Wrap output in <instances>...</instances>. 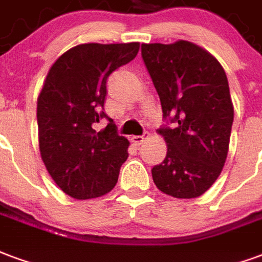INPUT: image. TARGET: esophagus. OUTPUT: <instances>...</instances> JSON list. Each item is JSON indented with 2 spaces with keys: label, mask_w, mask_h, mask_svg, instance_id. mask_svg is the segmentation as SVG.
Returning <instances> with one entry per match:
<instances>
[{
  "label": "esophagus",
  "mask_w": 262,
  "mask_h": 262,
  "mask_svg": "<svg viewBox=\"0 0 262 262\" xmlns=\"http://www.w3.org/2000/svg\"><path fill=\"white\" fill-rule=\"evenodd\" d=\"M145 139L146 138H145L144 135H134L133 138H131V141H133L134 145H141V144H144Z\"/></svg>",
  "instance_id": "34e87169"
}]
</instances>
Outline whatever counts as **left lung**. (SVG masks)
Segmentation results:
<instances>
[{"label": "left lung", "instance_id": "8db88e82", "mask_svg": "<svg viewBox=\"0 0 262 262\" xmlns=\"http://www.w3.org/2000/svg\"><path fill=\"white\" fill-rule=\"evenodd\" d=\"M142 58L158 91L165 118V160L152 169L160 191L174 198L202 195L221 174L229 152L233 103L223 67L187 40L142 45Z\"/></svg>", "mask_w": 262, "mask_h": 262}]
</instances>
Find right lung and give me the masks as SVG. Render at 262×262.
Wrapping results in <instances>:
<instances>
[{"label":"right lung","instance_id":"add662e5","mask_svg":"<svg viewBox=\"0 0 262 262\" xmlns=\"http://www.w3.org/2000/svg\"><path fill=\"white\" fill-rule=\"evenodd\" d=\"M139 43H85L61 54L37 97L39 149L46 169L62 191L92 200L114 188L129 142L116 133L112 118L97 133L106 81L138 54Z\"/></svg>","mask_w":262,"mask_h":262}]
</instances>
